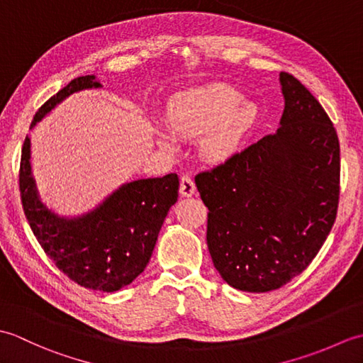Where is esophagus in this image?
<instances>
[{
  "label": "esophagus",
  "instance_id": "esophagus-1",
  "mask_svg": "<svg viewBox=\"0 0 363 363\" xmlns=\"http://www.w3.org/2000/svg\"><path fill=\"white\" fill-rule=\"evenodd\" d=\"M195 191H196V187H195L194 179H191L189 174H184L181 177V184H179V194L182 196H191L195 195Z\"/></svg>",
  "mask_w": 363,
  "mask_h": 363
}]
</instances>
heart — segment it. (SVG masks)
Returning a JSON list of instances; mask_svg holds the SVG:
<instances>
[{"label": "heart", "mask_w": 363, "mask_h": 363, "mask_svg": "<svg viewBox=\"0 0 363 363\" xmlns=\"http://www.w3.org/2000/svg\"><path fill=\"white\" fill-rule=\"evenodd\" d=\"M257 106L225 82L181 91L165 104V125L169 133L182 138H199V154L209 164H225L240 151L246 135L256 125ZM157 143L174 148L173 137L157 133Z\"/></svg>", "instance_id": "b5f03b06"}]
</instances>
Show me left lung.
<instances>
[{
    "label": "left lung",
    "mask_w": 363,
    "mask_h": 363,
    "mask_svg": "<svg viewBox=\"0 0 363 363\" xmlns=\"http://www.w3.org/2000/svg\"><path fill=\"white\" fill-rule=\"evenodd\" d=\"M279 81L285 107L276 133L195 177L213 265L242 291H272L303 273L337 217L335 128L295 76L282 72Z\"/></svg>",
    "instance_id": "obj_1"
}]
</instances>
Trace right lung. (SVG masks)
<instances>
[{"label": "right lung", "mask_w": 363, "mask_h": 363, "mask_svg": "<svg viewBox=\"0 0 363 363\" xmlns=\"http://www.w3.org/2000/svg\"><path fill=\"white\" fill-rule=\"evenodd\" d=\"M99 87L94 74L73 79L37 111L30 129L67 96ZM18 177L23 211L46 256L76 284L107 293L126 287L148 265L179 190L176 173L137 179L123 184L94 211L60 217L38 196L30 172L29 137L23 143Z\"/></svg>", "instance_id": "1"}]
</instances>
